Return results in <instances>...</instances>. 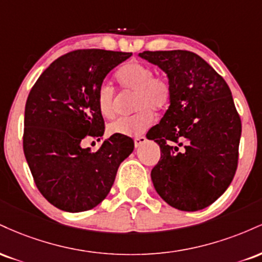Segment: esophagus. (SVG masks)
I'll return each mask as SVG.
<instances>
[{"instance_id": "obj_1", "label": "esophagus", "mask_w": 262, "mask_h": 262, "mask_svg": "<svg viewBox=\"0 0 262 262\" xmlns=\"http://www.w3.org/2000/svg\"><path fill=\"white\" fill-rule=\"evenodd\" d=\"M146 143V138L145 137H138L134 139V145L135 148H139V146L143 145V144Z\"/></svg>"}]
</instances>
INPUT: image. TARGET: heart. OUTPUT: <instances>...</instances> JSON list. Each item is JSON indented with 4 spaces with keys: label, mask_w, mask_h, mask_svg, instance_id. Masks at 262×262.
Listing matches in <instances>:
<instances>
[{
    "label": "heart",
    "mask_w": 262,
    "mask_h": 262,
    "mask_svg": "<svg viewBox=\"0 0 262 262\" xmlns=\"http://www.w3.org/2000/svg\"><path fill=\"white\" fill-rule=\"evenodd\" d=\"M116 80L125 92L134 93L133 111L127 118L111 123L107 132L111 135L137 137L148 130L154 122V113L169 107L172 98V85L166 76L154 75V70L143 62L130 61L116 74ZM116 92L107 83H102L96 92V106L103 118L114 117Z\"/></svg>",
    "instance_id": "1"
}]
</instances>
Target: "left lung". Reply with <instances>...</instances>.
<instances>
[{
	"mask_svg": "<svg viewBox=\"0 0 262 262\" xmlns=\"http://www.w3.org/2000/svg\"><path fill=\"white\" fill-rule=\"evenodd\" d=\"M167 75L172 98L146 134L161 158L151 170L156 192L173 208H206L229 187L239 158L242 121L229 86L208 62L187 50L143 52Z\"/></svg>",
	"mask_w": 262,
	"mask_h": 262,
	"instance_id": "left-lung-1",
	"label": "left lung"
}]
</instances>
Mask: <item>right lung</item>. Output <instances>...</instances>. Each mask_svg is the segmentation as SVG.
<instances>
[{
	"label": "right lung",
	"instance_id": "right-lung-1",
	"mask_svg": "<svg viewBox=\"0 0 262 262\" xmlns=\"http://www.w3.org/2000/svg\"><path fill=\"white\" fill-rule=\"evenodd\" d=\"M132 53L74 50L45 69L32 87L25 111L23 150L35 185L48 202L65 212H83L110 193L121 162L134 141L112 135L97 151L81 141L104 133L96 92L112 69Z\"/></svg>",
	"mask_w": 262,
	"mask_h": 262
}]
</instances>
